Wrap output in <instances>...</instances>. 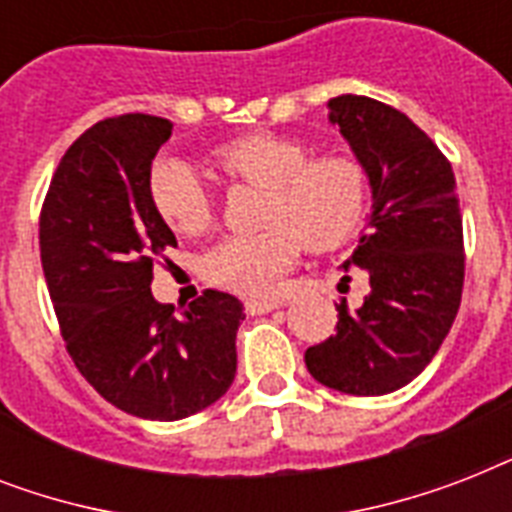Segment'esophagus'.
<instances>
[{"label": "esophagus", "mask_w": 512, "mask_h": 512, "mask_svg": "<svg viewBox=\"0 0 512 512\" xmlns=\"http://www.w3.org/2000/svg\"><path fill=\"white\" fill-rule=\"evenodd\" d=\"M244 308H247L249 316H260V313H271L279 308V303H273V300H247L244 303Z\"/></svg>", "instance_id": "34e87169"}]
</instances>
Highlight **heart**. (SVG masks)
<instances>
[{"instance_id":"1","label":"heart","mask_w":512,"mask_h":512,"mask_svg":"<svg viewBox=\"0 0 512 512\" xmlns=\"http://www.w3.org/2000/svg\"><path fill=\"white\" fill-rule=\"evenodd\" d=\"M209 162L233 183L265 191V231L228 236L204 257L207 279L239 295H276L303 244L311 252H332L361 231L369 212L372 177L350 154L311 156L303 140L257 132L223 143ZM148 196L172 231L201 233L212 223V196L185 162L159 159L148 177Z\"/></svg>"}]
</instances>
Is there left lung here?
Returning <instances> with one entry per match:
<instances>
[{
    "mask_svg": "<svg viewBox=\"0 0 512 512\" xmlns=\"http://www.w3.org/2000/svg\"><path fill=\"white\" fill-rule=\"evenodd\" d=\"M356 159L372 177V215L348 265L369 295L337 308L335 337L305 350L308 372L350 396L404 388L436 356L462 300L465 247L452 164L406 114L364 95L329 100Z\"/></svg>",
    "mask_w": 512,
    "mask_h": 512,
    "instance_id": "left-lung-1",
    "label": "left lung"
}]
</instances>
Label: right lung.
I'll use <instances>...</instances> for the list:
<instances>
[{
	"instance_id": "1",
	"label": "right lung",
	"mask_w": 512,
	"mask_h": 512,
	"mask_svg": "<svg viewBox=\"0 0 512 512\" xmlns=\"http://www.w3.org/2000/svg\"><path fill=\"white\" fill-rule=\"evenodd\" d=\"M162 116L124 114L71 143L39 215V249L60 335L108 404L143 420H183L215 404L236 374L244 305L207 289L183 316L151 295L175 233L154 212L148 177L170 140Z\"/></svg>"
}]
</instances>
